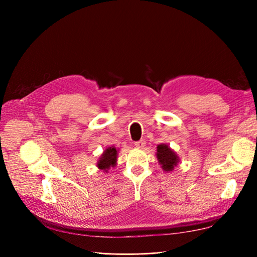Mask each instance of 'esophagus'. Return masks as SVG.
<instances>
[{"label":"esophagus","instance_id":"34e87169","mask_svg":"<svg viewBox=\"0 0 257 257\" xmlns=\"http://www.w3.org/2000/svg\"><path fill=\"white\" fill-rule=\"evenodd\" d=\"M135 146L137 148H139V149H142V148H144L146 146V143H145V141H139V142L135 143Z\"/></svg>","mask_w":257,"mask_h":257}]
</instances>
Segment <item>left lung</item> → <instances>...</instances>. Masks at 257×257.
Here are the masks:
<instances>
[{
    "instance_id": "1",
    "label": "left lung",
    "mask_w": 257,
    "mask_h": 257,
    "mask_svg": "<svg viewBox=\"0 0 257 257\" xmlns=\"http://www.w3.org/2000/svg\"><path fill=\"white\" fill-rule=\"evenodd\" d=\"M157 158L163 170L166 173L172 172V170H174L175 166H177L179 163V157L166 144L159 145L157 147Z\"/></svg>"
}]
</instances>
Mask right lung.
Segmentation results:
<instances>
[{
	"instance_id": "obj_1",
	"label": "right lung",
	"mask_w": 257,
	"mask_h": 257,
	"mask_svg": "<svg viewBox=\"0 0 257 257\" xmlns=\"http://www.w3.org/2000/svg\"><path fill=\"white\" fill-rule=\"evenodd\" d=\"M116 158H118V150L114 147H108L103 154L100 155L97 162V167L106 173L110 167L115 166Z\"/></svg>"
}]
</instances>
